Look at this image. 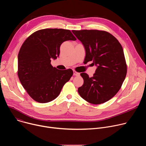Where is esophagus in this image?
<instances>
[{"label": "esophagus", "instance_id": "esophagus-1", "mask_svg": "<svg viewBox=\"0 0 146 146\" xmlns=\"http://www.w3.org/2000/svg\"><path fill=\"white\" fill-rule=\"evenodd\" d=\"M73 75L74 76H80V73L77 72L75 70H73Z\"/></svg>", "mask_w": 146, "mask_h": 146}]
</instances>
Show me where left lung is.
<instances>
[{"instance_id":"1","label":"left lung","mask_w":146,"mask_h":146,"mask_svg":"<svg viewBox=\"0 0 146 146\" xmlns=\"http://www.w3.org/2000/svg\"><path fill=\"white\" fill-rule=\"evenodd\" d=\"M86 50L84 62L93 61L97 68L93 77L80 74L84 84L78 88L82 98L99 105L111 99L118 92L125 78L127 66L123 48L110 33L99 30H73Z\"/></svg>"}]
</instances>
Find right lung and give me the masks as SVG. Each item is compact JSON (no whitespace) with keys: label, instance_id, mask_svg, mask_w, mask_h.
I'll use <instances>...</instances> for the list:
<instances>
[{"label":"right lung","instance_id":"1","mask_svg":"<svg viewBox=\"0 0 146 146\" xmlns=\"http://www.w3.org/2000/svg\"><path fill=\"white\" fill-rule=\"evenodd\" d=\"M76 40L70 31L56 28L38 30L25 40L18 55V76L34 100L41 103L53 100L70 80L73 70L54 68L51 59L59 56L62 43Z\"/></svg>","mask_w":146,"mask_h":146}]
</instances>
